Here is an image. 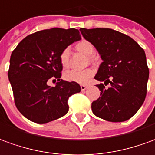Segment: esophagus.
<instances>
[{"label":"esophagus","mask_w":155,"mask_h":155,"mask_svg":"<svg viewBox=\"0 0 155 155\" xmlns=\"http://www.w3.org/2000/svg\"><path fill=\"white\" fill-rule=\"evenodd\" d=\"M87 87H88L87 84H82V85H81V90H82V91H85V90L87 88Z\"/></svg>","instance_id":"1"}]
</instances>
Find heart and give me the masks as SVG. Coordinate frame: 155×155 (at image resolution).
I'll return each instance as SVG.
<instances>
[{
    "instance_id": "heart-1",
    "label": "heart",
    "mask_w": 155,
    "mask_h": 155,
    "mask_svg": "<svg viewBox=\"0 0 155 155\" xmlns=\"http://www.w3.org/2000/svg\"><path fill=\"white\" fill-rule=\"evenodd\" d=\"M76 50L87 56V60L89 62H93L95 58L93 57V53L94 52V46L93 44L86 39L79 41L75 45ZM59 62L63 68H68L69 62H70V52L68 48L63 49L59 55ZM94 74L93 69L87 68L83 71H76L72 70L64 73V78L69 82H74V83L84 84L87 83L90 80Z\"/></svg>"
}]
</instances>
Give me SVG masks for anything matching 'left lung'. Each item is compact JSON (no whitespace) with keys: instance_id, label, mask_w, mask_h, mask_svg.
<instances>
[{"instance_id":"1","label":"left lung","mask_w":155,"mask_h":155,"mask_svg":"<svg viewBox=\"0 0 155 155\" xmlns=\"http://www.w3.org/2000/svg\"><path fill=\"white\" fill-rule=\"evenodd\" d=\"M104 62L95 79L100 97L92 103L97 117L109 122H124L132 118L144 102L149 79L145 52L135 41L109 28H80ZM110 85L106 89L105 86Z\"/></svg>"}]
</instances>
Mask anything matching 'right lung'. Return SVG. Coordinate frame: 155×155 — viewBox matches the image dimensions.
Listing matches in <instances>:
<instances>
[{
	"label": "right lung",
	"instance_id": "1",
	"mask_svg": "<svg viewBox=\"0 0 155 155\" xmlns=\"http://www.w3.org/2000/svg\"><path fill=\"white\" fill-rule=\"evenodd\" d=\"M81 39L75 28H51L28 35L12 53L8 78L14 101L21 114L37 124H46L68 112L70 96L81 91L78 83L61 79V51ZM58 80L55 87L48 80Z\"/></svg>",
	"mask_w": 155,
	"mask_h": 155
}]
</instances>
